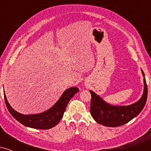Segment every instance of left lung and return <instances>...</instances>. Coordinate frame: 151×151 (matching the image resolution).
<instances>
[{
    "label": "left lung",
    "mask_w": 151,
    "mask_h": 151,
    "mask_svg": "<svg viewBox=\"0 0 151 151\" xmlns=\"http://www.w3.org/2000/svg\"><path fill=\"white\" fill-rule=\"evenodd\" d=\"M143 77L144 72L142 71ZM143 94L136 103L129 106H113L107 104L102 99L90 90L91 95L90 113L98 124L107 127H117L129 122L138 115L143 107L148 97V87L144 77Z\"/></svg>",
    "instance_id": "1"
}]
</instances>
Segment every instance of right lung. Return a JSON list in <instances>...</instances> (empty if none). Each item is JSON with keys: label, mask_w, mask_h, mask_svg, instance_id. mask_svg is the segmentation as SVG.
Returning a JSON list of instances; mask_svg holds the SVG:
<instances>
[{"label": "right lung", "mask_w": 151, "mask_h": 151, "mask_svg": "<svg viewBox=\"0 0 151 151\" xmlns=\"http://www.w3.org/2000/svg\"><path fill=\"white\" fill-rule=\"evenodd\" d=\"M78 91L79 89L77 87H71L67 89L52 107L41 114L32 115H24L15 111L7 101L5 93L4 99L8 111L22 125L36 129H50L60 122L63 117L67 104Z\"/></svg>", "instance_id": "obj_1"}]
</instances>
